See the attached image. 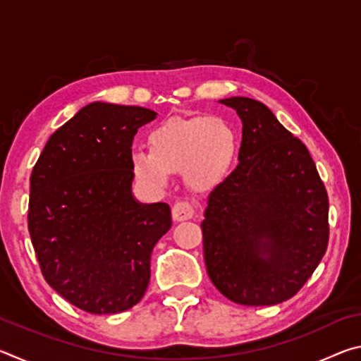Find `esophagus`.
<instances>
[{
	"label": "esophagus",
	"instance_id": "34e87169",
	"mask_svg": "<svg viewBox=\"0 0 361 361\" xmlns=\"http://www.w3.org/2000/svg\"><path fill=\"white\" fill-rule=\"evenodd\" d=\"M172 216L175 221H186V219H191L194 216V207L181 200V202H176L172 209Z\"/></svg>",
	"mask_w": 361,
	"mask_h": 361
}]
</instances>
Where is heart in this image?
Masks as SVG:
<instances>
[{
  "label": "heart",
  "instance_id": "1",
  "mask_svg": "<svg viewBox=\"0 0 361 361\" xmlns=\"http://www.w3.org/2000/svg\"><path fill=\"white\" fill-rule=\"evenodd\" d=\"M148 149H133L130 167L142 185L162 189L170 173L183 172L194 191H209L221 183L234 161L237 137L221 118H170L148 133Z\"/></svg>",
  "mask_w": 361,
  "mask_h": 361
}]
</instances>
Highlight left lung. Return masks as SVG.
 Returning <instances> with one entry per match:
<instances>
[{
	"label": "left lung",
	"mask_w": 361,
	"mask_h": 361,
	"mask_svg": "<svg viewBox=\"0 0 361 361\" xmlns=\"http://www.w3.org/2000/svg\"><path fill=\"white\" fill-rule=\"evenodd\" d=\"M242 121L239 166L213 189L202 221L212 283L243 305L283 302L328 245V194L301 140L264 103L219 100Z\"/></svg>",
	"instance_id": "obj_1"
}]
</instances>
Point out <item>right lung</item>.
<instances>
[{"label":"right lung","mask_w":361,"mask_h":361,"mask_svg":"<svg viewBox=\"0 0 361 361\" xmlns=\"http://www.w3.org/2000/svg\"><path fill=\"white\" fill-rule=\"evenodd\" d=\"M157 113L94 102L47 140L30 176L28 231L46 282L89 314L143 298L170 207L132 192V140Z\"/></svg>","instance_id":"obj_1"}]
</instances>
